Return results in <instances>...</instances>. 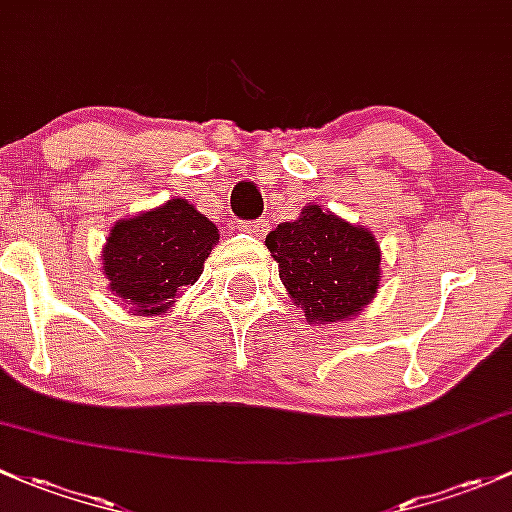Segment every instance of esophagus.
Returning <instances> with one entry per match:
<instances>
[{
	"instance_id": "34e87169",
	"label": "esophagus",
	"mask_w": 512,
	"mask_h": 512,
	"mask_svg": "<svg viewBox=\"0 0 512 512\" xmlns=\"http://www.w3.org/2000/svg\"><path fill=\"white\" fill-rule=\"evenodd\" d=\"M239 231H246V234L258 236V239H261V236H266L268 224H266V221H241Z\"/></svg>"
}]
</instances>
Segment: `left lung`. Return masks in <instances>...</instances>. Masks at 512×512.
<instances>
[{"label":"left lung","mask_w":512,"mask_h":512,"mask_svg":"<svg viewBox=\"0 0 512 512\" xmlns=\"http://www.w3.org/2000/svg\"><path fill=\"white\" fill-rule=\"evenodd\" d=\"M278 276L308 323L352 320L372 303L382 281V251L370 229L325 212L318 204L300 209L266 236Z\"/></svg>","instance_id":"obj_1"}]
</instances>
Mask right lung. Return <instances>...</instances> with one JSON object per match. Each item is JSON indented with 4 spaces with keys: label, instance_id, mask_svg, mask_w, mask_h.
<instances>
[{
    "label": "right lung",
    "instance_id": "obj_1",
    "mask_svg": "<svg viewBox=\"0 0 512 512\" xmlns=\"http://www.w3.org/2000/svg\"><path fill=\"white\" fill-rule=\"evenodd\" d=\"M219 244V229L194 204L177 197L162 207L115 221L105 239L103 273L133 315H167L197 283Z\"/></svg>",
    "mask_w": 512,
    "mask_h": 512
}]
</instances>
